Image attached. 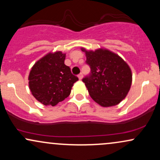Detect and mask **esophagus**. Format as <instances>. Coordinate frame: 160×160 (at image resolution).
<instances>
[{"label":"esophagus","mask_w":160,"mask_h":160,"mask_svg":"<svg viewBox=\"0 0 160 160\" xmlns=\"http://www.w3.org/2000/svg\"><path fill=\"white\" fill-rule=\"evenodd\" d=\"M82 77H83V76H82V73H80V74L78 75V78L80 79V80H82Z\"/></svg>","instance_id":"34e87169"}]
</instances>
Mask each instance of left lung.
Returning <instances> with one entry per match:
<instances>
[{"instance_id":"obj_1","label":"left lung","mask_w":160,"mask_h":160,"mask_svg":"<svg viewBox=\"0 0 160 160\" xmlns=\"http://www.w3.org/2000/svg\"><path fill=\"white\" fill-rule=\"evenodd\" d=\"M81 50L91 68L90 75L82 79L91 98L104 108L120 104L127 95L132 81L128 64L107 49L92 51L82 47Z\"/></svg>"}]
</instances>
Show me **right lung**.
<instances>
[{
	"label": "right lung",
	"instance_id": "obj_1",
	"mask_svg": "<svg viewBox=\"0 0 160 160\" xmlns=\"http://www.w3.org/2000/svg\"><path fill=\"white\" fill-rule=\"evenodd\" d=\"M65 53L49 52L33 65L28 86L33 96L44 105H56L69 96L78 77L65 65Z\"/></svg>",
	"mask_w": 160,
	"mask_h": 160
}]
</instances>
